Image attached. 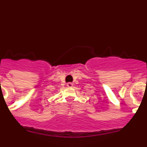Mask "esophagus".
I'll list each match as a JSON object with an SVG mask.
<instances>
[{
    "instance_id": "34e87169",
    "label": "esophagus",
    "mask_w": 147,
    "mask_h": 147,
    "mask_svg": "<svg viewBox=\"0 0 147 147\" xmlns=\"http://www.w3.org/2000/svg\"><path fill=\"white\" fill-rule=\"evenodd\" d=\"M67 86H68V87H72V86H73V83H72V82H67Z\"/></svg>"
}]
</instances>
